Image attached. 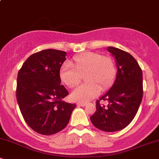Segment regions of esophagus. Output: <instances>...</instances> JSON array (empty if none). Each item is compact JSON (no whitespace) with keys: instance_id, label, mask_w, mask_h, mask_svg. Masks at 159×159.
<instances>
[{"instance_id":"1","label":"esophagus","mask_w":159,"mask_h":159,"mask_svg":"<svg viewBox=\"0 0 159 159\" xmlns=\"http://www.w3.org/2000/svg\"><path fill=\"white\" fill-rule=\"evenodd\" d=\"M77 105H78V106L84 107V106H85V105H87V104H86L85 102H78V103H77Z\"/></svg>"}]
</instances>
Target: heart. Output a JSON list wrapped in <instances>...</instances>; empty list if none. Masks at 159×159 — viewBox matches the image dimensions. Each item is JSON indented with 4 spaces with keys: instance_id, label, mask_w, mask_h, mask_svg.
<instances>
[{
    "instance_id": "obj_1",
    "label": "heart",
    "mask_w": 159,
    "mask_h": 159,
    "mask_svg": "<svg viewBox=\"0 0 159 159\" xmlns=\"http://www.w3.org/2000/svg\"><path fill=\"white\" fill-rule=\"evenodd\" d=\"M73 63L66 61L60 70L63 83L69 87L77 85L85 75L87 83L78 86L72 93L75 101L87 102L98 96L102 87L105 89L111 84L115 75L114 63L109 57L96 52H84L73 57Z\"/></svg>"
}]
</instances>
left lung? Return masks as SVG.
I'll return each instance as SVG.
<instances>
[{
    "label": "left lung",
    "instance_id": "left-lung-1",
    "mask_svg": "<svg viewBox=\"0 0 159 159\" xmlns=\"http://www.w3.org/2000/svg\"><path fill=\"white\" fill-rule=\"evenodd\" d=\"M107 51L116 60L117 73L110 90L99 100L109 102L107 107L96 101V111L90 120L94 126L107 132L120 131L129 125L138 112L143 97V74L129 53L114 47Z\"/></svg>",
    "mask_w": 159,
    "mask_h": 159
}]
</instances>
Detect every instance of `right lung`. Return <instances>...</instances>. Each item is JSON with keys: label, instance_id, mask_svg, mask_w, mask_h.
Wrapping results in <instances>:
<instances>
[{"label": "right lung", "instance_id": "1", "mask_svg": "<svg viewBox=\"0 0 159 159\" xmlns=\"http://www.w3.org/2000/svg\"><path fill=\"white\" fill-rule=\"evenodd\" d=\"M66 52L46 49L25 61L17 77L16 98L24 120L44 135L61 132L68 124L75 104L65 102L69 93L61 85L60 70Z\"/></svg>", "mask_w": 159, "mask_h": 159}]
</instances>
